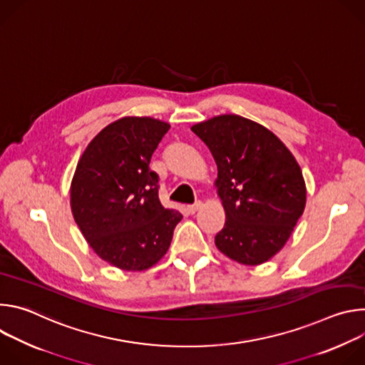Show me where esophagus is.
Returning <instances> with one entry per match:
<instances>
[{"mask_svg": "<svg viewBox=\"0 0 365 365\" xmlns=\"http://www.w3.org/2000/svg\"><path fill=\"white\" fill-rule=\"evenodd\" d=\"M200 206H202V202H195L193 205H189V206H187V212H189V214H195Z\"/></svg>", "mask_w": 365, "mask_h": 365, "instance_id": "1", "label": "esophagus"}]
</instances>
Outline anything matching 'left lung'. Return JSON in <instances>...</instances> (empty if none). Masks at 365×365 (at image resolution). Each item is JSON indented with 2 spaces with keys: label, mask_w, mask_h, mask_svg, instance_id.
Here are the masks:
<instances>
[{
  "label": "left lung",
  "mask_w": 365,
  "mask_h": 365,
  "mask_svg": "<svg viewBox=\"0 0 365 365\" xmlns=\"http://www.w3.org/2000/svg\"><path fill=\"white\" fill-rule=\"evenodd\" d=\"M211 150L225 225L218 250L245 266L267 262L289 240L306 205L302 170L266 127L240 115H220L190 128Z\"/></svg>",
  "instance_id": "obj_1"
}]
</instances>
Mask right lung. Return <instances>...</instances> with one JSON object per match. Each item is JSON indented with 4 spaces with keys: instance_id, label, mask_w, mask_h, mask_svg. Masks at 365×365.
<instances>
[{
    "instance_id": "right-lung-1",
    "label": "right lung",
    "mask_w": 365,
    "mask_h": 365,
    "mask_svg": "<svg viewBox=\"0 0 365 365\" xmlns=\"http://www.w3.org/2000/svg\"><path fill=\"white\" fill-rule=\"evenodd\" d=\"M168 123L125 117L86 147L71 187L75 222L93 251L127 272L154 266L166 254L182 214L159 200V176L150 170Z\"/></svg>"
}]
</instances>
